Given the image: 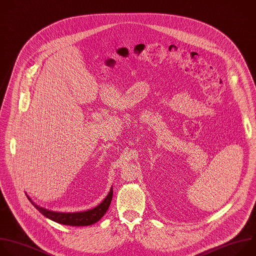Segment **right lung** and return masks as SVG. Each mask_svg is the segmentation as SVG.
Returning a JSON list of instances; mask_svg holds the SVG:
<instances>
[{
  "mask_svg": "<svg viewBox=\"0 0 256 256\" xmlns=\"http://www.w3.org/2000/svg\"><path fill=\"white\" fill-rule=\"evenodd\" d=\"M28 200L32 202V205L46 218L52 220L56 223L64 224V225H70V226H90L98 221L100 220V218L103 217L107 210L110 207V204L113 198V186L110 188L109 194L107 196L100 202V204L92 209L86 210V211H80V212H72V213H66V212H56V211H51L46 208L40 207L37 205L36 202H34L29 196L26 194Z\"/></svg>",
  "mask_w": 256,
  "mask_h": 256,
  "instance_id": "1",
  "label": "right lung"
}]
</instances>
